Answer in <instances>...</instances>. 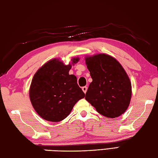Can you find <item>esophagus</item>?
Segmentation results:
<instances>
[{
    "mask_svg": "<svg viewBox=\"0 0 158 158\" xmlns=\"http://www.w3.org/2000/svg\"><path fill=\"white\" fill-rule=\"evenodd\" d=\"M82 89L83 92H84L85 94H86V92H87V87H86V86H85V87H83L82 88Z\"/></svg>",
    "mask_w": 158,
    "mask_h": 158,
    "instance_id": "1",
    "label": "esophagus"
}]
</instances>
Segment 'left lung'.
Here are the masks:
<instances>
[{
    "label": "left lung",
    "mask_w": 158,
    "mask_h": 158,
    "mask_svg": "<svg viewBox=\"0 0 158 158\" xmlns=\"http://www.w3.org/2000/svg\"><path fill=\"white\" fill-rule=\"evenodd\" d=\"M85 60L93 80L86 100L105 117L120 116L127 109L131 97V84L125 71L115 58L105 53Z\"/></svg>",
    "instance_id": "left-lung-1"
}]
</instances>
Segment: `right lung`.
Wrapping results in <instances>:
<instances>
[{"label": "right lung", "instance_id": "right-lung-1", "mask_svg": "<svg viewBox=\"0 0 158 158\" xmlns=\"http://www.w3.org/2000/svg\"><path fill=\"white\" fill-rule=\"evenodd\" d=\"M79 58H73L72 64ZM71 65L57 59L47 62L35 73L29 89V97L35 111L50 122L66 118L73 106L85 97L77 83V78L69 75Z\"/></svg>", "mask_w": 158, "mask_h": 158}]
</instances>
